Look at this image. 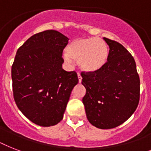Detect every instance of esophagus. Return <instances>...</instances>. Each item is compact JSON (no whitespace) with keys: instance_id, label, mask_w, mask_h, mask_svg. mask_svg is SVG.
Wrapping results in <instances>:
<instances>
[{"instance_id":"34e87169","label":"esophagus","mask_w":151,"mask_h":151,"mask_svg":"<svg viewBox=\"0 0 151 151\" xmlns=\"http://www.w3.org/2000/svg\"><path fill=\"white\" fill-rule=\"evenodd\" d=\"M78 81H79V83L81 82V81H82V77L81 75V73L79 72H78Z\"/></svg>"}]
</instances>
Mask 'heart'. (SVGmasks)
Returning <instances> with one entry per match:
<instances>
[{
  "label": "heart",
  "instance_id": "heart-1",
  "mask_svg": "<svg viewBox=\"0 0 151 151\" xmlns=\"http://www.w3.org/2000/svg\"><path fill=\"white\" fill-rule=\"evenodd\" d=\"M64 55L67 61L78 60L83 70L93 72L105 66L109 57V47L105 41L98 37L78 38L70 43Z\"/></svg>",
  "mask_w": 151,
  "mask_h": 151
}]
</instances>
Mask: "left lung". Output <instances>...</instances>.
Listing matches in <instances>:
<instances>
[{"label": "left lung", "mask_w": 151, "mask_h": 151, "mask_svg": "<svg viewBox=\"0 0 151 151\" xmlns=\"http://www.w3.org/2000/svg\"><path fill=\"white\" fill-rule=\"evenodd\" d=\"M110 51L106 63L93 72L82 71L83 97L88 122L96 128L113 129L124 123L138 106L140 80L133 56L117 41L103 37Z\"/></svg>", "instance_id": "left-lung-1"}]
</instances>
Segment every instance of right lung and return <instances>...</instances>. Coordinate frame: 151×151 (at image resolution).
<instances>
[{"label": "right lung", "mask_w": 151, "mask_h": 151, "mask_svg": "<svg viewBox=\"0 0 151 151\" xmlns=\"http://www.w3.org/2000/svg\"><path fill=\"white\" fill-rule=\"evenodd\" d=\"M68 41L56 30L37 33L18 49L12 66L15 103L40 126L55 125L63 119L71 91L78 83L75 71L62 68Z\"/></svg>", "instance_id": "obj_1"}]
</instances>
